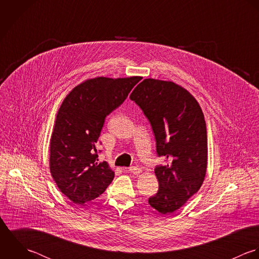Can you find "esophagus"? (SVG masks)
I'll return each mask as SVG.
<instances>
[{
  "label": "esophagus",
  "mask_w": 259,
  "mask_h": 259,
  "mask_svg": "<svg viewBox=\"0 0 259 259\" xmlns=\"http://www.w3.org/2000/svg\"><path fill=\"white\" fill-rule=\"evenodd\" d=\"M128 170H129L131 173H133V174H139V173H141V168H139V167H137V166H131V167L128 168Z\"/></svg>",
  "instance_id": "1"
}]
</instances>
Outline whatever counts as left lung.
<instances>
[{"instance_id":"obj_1","label":"left lung","mask_w":259,"mask_h":259,"mask_svg":"<svg viewBox=\"0 0 259 259\" xmlns=\"http://www.w3.org/2000/svg\"><path fill=\"white\" fill-rule=\"evenodd\" d=\"M130 99L149 120L157 155L167 162L155 167L159 189L148 203L161 214H171L197 193L206 174L203 112L187 90L173 82L145 79Z\"/></svg>"}]
</instances>
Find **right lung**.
Masks as SVG:
<instances>
[{"instance_id":"obj_1","label":"right lung","mask_w":259,"mask_h":259,"mask_svg":"<svg viewBox=\"0 0 259 259\" xmlns=\"http://www.w3.org/2000/svg\"><path fill=\"white\" fill-rule=\"evenodd\" d=\"M141 77L90 79L76 86L57 114L50 142V171L60 191L75 204L101 195L114 178L98 162L105 118L125 101Z\"/></svg>"}]
</instances>
